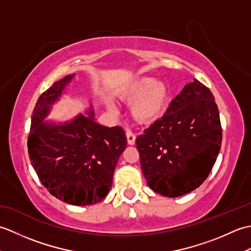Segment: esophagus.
<instances>
[{
	"label": "esophagus",
	"instance_id": "1",
	"mask_svg": "<svg viewBox=\"0 0 251 251\" xmlns=\"http://www.w3.org/2000/svg\"><path fill=\"white\" fill-rule=\"evenodd\" d=\"M126 138H127V142H128V145H130V146L135 145L136 135L134 134V132H131L130 130H127L126 131Z\"/></svg>",
	"mask_w": 251,
	"mask_h": 251
}]
</instances>
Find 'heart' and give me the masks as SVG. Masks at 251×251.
<instances>
[{"mask_svg": "<svg viewBox=\"0 0 251 251\" xmlns=\"http://www.w3.org/2000/svg\"><path fill=\"white\" fill-rule=\"evenodd\" d=\"M123 100L130 104V113L142 125H151L162 119L166 112L170 89L162 81H155L151 76H138L126 84L120 92ZM109 108L114 109L112 101H108Z\"/></svg>", "mask_w": 251, "mask_h": 251, "instance_id": "1", "label": "heart"}]
</instances>
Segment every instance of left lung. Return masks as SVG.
<instances>
[{"mask_svg":"<svg viewBox=\"0 0 251 251\" xmlns=\"http://www.w3.org/2000/svg\"><path fill=\"white\" fill-rule=\"evenodd\" d=\"M221 141L220 115L214 95L194 78L172 100L162 119L137 137L148 185L167 197L190 193L211 172Z\"/></svg>","mask_w":251,"mask_h":251,"instance_id":"1","label":"left lung"}]
</instances>
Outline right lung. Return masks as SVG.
<instances>
[{"label": "right lung", "mask_w": 251, "mask_h": 251, "mask_svg": "<svg viewBox=\"0 0 251 251\" xmlns=\"http://www.w3.org/2000/svg\"><path fill=\"white\" fill-rule=\"evenodd\" d=\"M73 77L71 74L55 82L37 99L28 152L37 177L51 195L71 205H94L108 195L127 139L121 126L98 124L92 105L87 115L60 124L44 123Z\"/></svg>", "instance_id": "right-lung-1"}]
</instances>
